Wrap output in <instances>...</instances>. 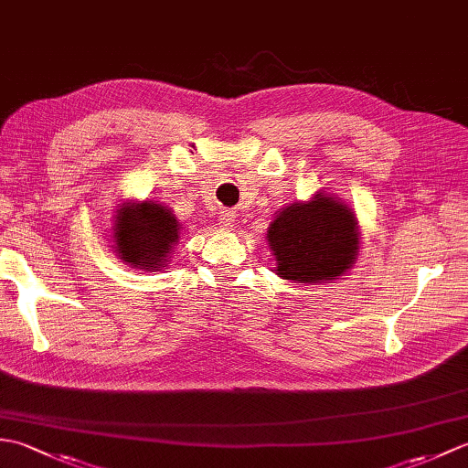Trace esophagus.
Here are the masks:
<instances>
[{"label":"esophagus","instance_id":"34e87169","mask_svg":"<svg viewBox=\"0 0 468 468\" xmlns=\"http://www.w3.org/2000/svg\"><path fill=\"white\" fill-rule=\"evenodd\" d=\"M235 218H237V215H235V211H231V208H225V211H221V215H218V221H221V227H225V229L233 227Z\"/></svg>","mask_w":468,"mask_h":468}]
</instances>
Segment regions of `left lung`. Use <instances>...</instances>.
I'll return each mask as SVG.
<instances>
[{"instance_id":"1","label":"left lung","mask_w":468,"mask_h":468,"mask_svg":"<svg viewBox=\"0 0 468 468\" xmlns=\"http://www.w3.org/2000/svg\"><path fill=\"white\" fill-rule=\"evenodd\" d=\"M275 273L293 283L340 280L360 251V229L352 208L340 198L317 193L275 213L267 231Z\"/></svg>"}]
</instances>
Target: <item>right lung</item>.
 Segmentation results:
<instances>
[{
	"mask_svg": "<svg viewBox=\"0 0 468 468\" xmlns=\"http://www.w3.org/2000/svg\"><path fill=\"white\" fill-rule=\"evenodd\" d=\"M181 223L168 207L154 201L122 203L116 211L114 251L134 270L158 271L173 253Z\"/></svg>",
	"mask_w": 468,
	"mask_h": 468,
	"instance_id": "right-lung-1",
	"label": "right lung"
}]
</instances>
